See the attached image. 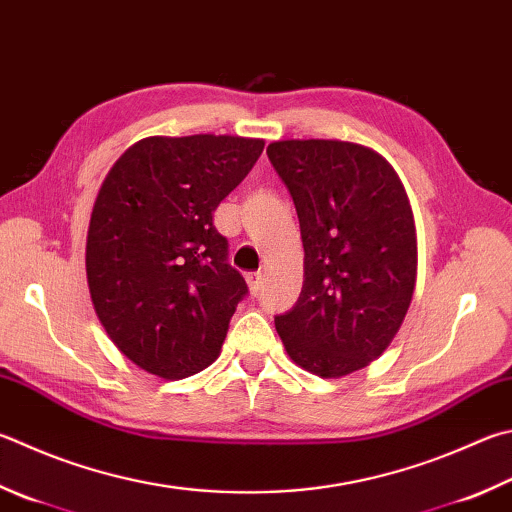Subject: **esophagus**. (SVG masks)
Returning <instances> with one entry per match:
<instances>
[{"label":"esophagus","mask_w":512,"mask_h":512,"mask_svg":"<svg viewBox=\"0 0 512 512\" xmlns=\"http://www.w3.org/2000/svg\"><path fill=\"white\" fill-rule=\"evenodd\" d=\"M246 282H248L250 293L257 295L259 288H262V273H248L246 275Z\"/></svg>","instance_id":"34e87169"}]
</instances>
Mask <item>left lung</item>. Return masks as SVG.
<instances>
[{
    "label": "left lung",
    "mask_w": 512,
    "mask_h": 512,
    "mask_svg": "<svg viewBox=\"0 0 512 512\" xmlns=\"http://www.w3.org/2000/svg\"><path fill=\"white\" fill-rule=\"evenodd\" d=\"M291 192L304 284L275 329L295 365L320 378L367 367L392 340L416 286V226L401 176L371 147L327 138L268 145Z\"/></svg>",
    "instance_id": "left-lung-1"
}]
</instances>
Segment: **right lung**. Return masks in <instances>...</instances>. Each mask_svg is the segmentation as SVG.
<instances>
[{
  "label": "right lung",
  "instance_id": "obj_1",
  "mask_svg": "<svg viewBox=\"0 0 512 512\" xmlns=\"http://www.w3.org/2000/svg\"><path fill=\"white\" fill-rule=\"evenodd\" d=\"M262 138L147 136L111 165L91 210L87 284L118 351L165 380L219 358L244 277L212 212L253 170Z\"/></svg>",
  "mask_w": 512,
  "mask_h": 512
}]
</instances>
